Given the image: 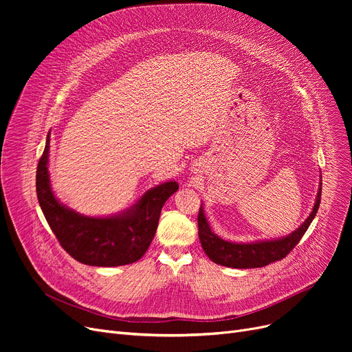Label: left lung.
Wrapping results in <instances>:
<instances>
[{"label": "left lung", "mask_w": 352, "mask_h": 352, "mask_svg": "<svg viewBox=\"0 0 352 352\" xmlns=\"http://www.w3.org/2000/svg\"><path fill=\"white\" fill-rule=\"evenodd\" d=\"M321 188L322 179H320L316 204H314L311 214L297 230L281 238L261 239V241L254 243H231L218 236L211 230L204 212V206L201 204L198 212V236L202 250H204V252L208 255L212 263L239 270L260 268L271 263L283 260V258L300 243V239L302 238L309 224L312 223L314 217L317 215L321 202Z\"/></svg>", "instance_id": "obj_1"}]
</instances>
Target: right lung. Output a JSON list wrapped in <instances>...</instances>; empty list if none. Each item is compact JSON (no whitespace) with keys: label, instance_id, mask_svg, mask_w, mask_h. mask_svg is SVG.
I'll list each match as a JSON object with an SVG mask.
<instances>
[{"label":"right lung","instance_id":"add662e5","mask_svg":"<svg viewBox=\"0 0 352 352\" xmlns=\"http://www.w3.org/2000/svg\"><path fill=\"white\" fill-rule=\"evenodd\" d=\"M50 133L36 168V197L48 226L61 247L82 264L120 267L138 261L155 235L161 208L177 190L166 181L146 190L129 208L107 217H88L55 197L48 173Z\"/></svg>","mask_w":352,"mask_h":352}]
</instances>
